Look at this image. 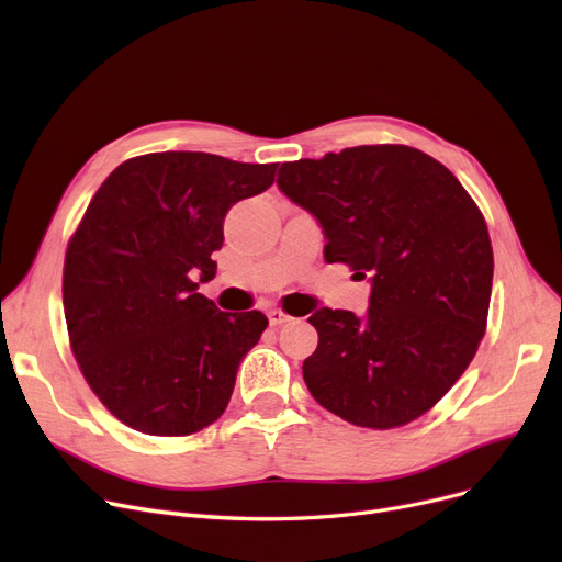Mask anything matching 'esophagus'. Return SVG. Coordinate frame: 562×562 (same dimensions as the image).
Returning <instances> with one entry per match:
<instances>
[{
    "label": "esophagus",
    "instance_id": "obj_1",
    "mask_svg": "<svg viewBox=\"0 0 562 562\" xmlns=\"http://www.w3.org/2000/svg\"><path fill=\"white\" fill-rule=\"evenodd\" d=\"M267 317H270V325L272 327H279V325H285V323H290V315L288 313H283L281 308H272L270 313H267Z\"/></svg>",
    "mask_w": 562,
    "mask_h": 562
}]
</instances>
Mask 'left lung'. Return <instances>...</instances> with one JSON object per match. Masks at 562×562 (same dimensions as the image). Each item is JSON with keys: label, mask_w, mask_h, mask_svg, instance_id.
Returning a JSON list of instances; mask_svg holds the SVG:
<instances>
[{"label": "left lung", "mask_w": 562, "mask_h": 562, "mask_svg": "<svg viewBox=\"0 0 562 562\" xmlns=\"http://www.w3.org/2000/svg\"><path fill=\"white\" fill-rule=\"evenodd\" d=\"M279 190L325 233V260L366 279L370 302L315 311L311 395L359 427L391 430L432 409L485 336L494 254L483 212L435 157L382 144L285 162Z\"/></svg>", "instance_id": "8db88e82"}]
</instances>
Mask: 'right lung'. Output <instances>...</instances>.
I'll list each match as a JSON object with an SVG mask.
<instances>
[{
  "label": "right lung",
  "instance_id": "add662e5",
  "mask_svg": "<svg viewBox=\"0 0 562 562\" xmlns=\"http://www.w3.org/2000/svg\"><path fill=\"white\" fill-rule=\"evenodd\" d=\"M274 171L150 153L116 167L91 199L66 249L64 313L85 380L132 430L184 437L224 414L267 317L224 313L196 290L215 279L226 212Z\"/></svg>",
  "mask_w": 562,
  "mask_h": 562
}]
</instances>
